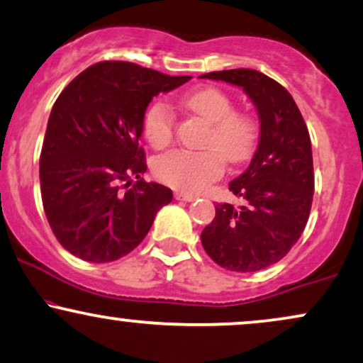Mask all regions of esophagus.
I'll use <instances>...</instances> for the list:
<instances>
[{"label": "esophagus", "mask_w": 363, "mask_h": 363, "mask_svg": "<svg viewBox=\"0 0 363 363\" xmlns=\"http://www.w3.org/2000/svg\"><path fill=\"white\" fill-rule=\"evenodd\" d=\"M176 199L177 201H187V203H191V201H194L196 199V196L194 194H189V193H182V191H177L176 194Z\"/></svg>", "instance_id": "1"}]
</instances>
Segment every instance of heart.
Returning a JSON list of instances; mask_svg holds the SVG:
<instances>
[{"mask_svg":"<svg viewBox=\"0 0 363 363\" xmlns=\"http://www.w3.org/2000/svg\"><path fill=\"white\" fill-rule=\"evenodd\" d=\"M186 110L209 123L201 152L172 150L155 157L154 174L174 189L199 193L223 174L225 159L240 164L248 159L259 138V126L247 113L233 111V101L216 87H201L182 99ZM143 133L154 148H165L176 133V118L164 101L148 108Z\"/></svg>","mask_w":363,"mask_h":363,"instance_id":"1","label":"heart"}]
</instances>
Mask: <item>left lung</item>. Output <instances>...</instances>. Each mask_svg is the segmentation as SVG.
I'll use <instances>...</instances> for the list:
<instances>
[{"label": "left lung", "mask_w": 363, "mask_h": 363, "mask_svg": "<svg viewBox=\"0 0 363 363\" xmlns=\"http://www.w3.org/2000/svg\"><path fill=\"white\" fill-rule=\"evenodd\" d=\"M203 79L240 86L259 111L260 138L252 162L230 182L245 203L216 204V216L201 233L204 250L233 272H257L276 264L298 242L314 193L308 126L286 87L253 69L203 74Z\"/></svg>", "instance_id": "1"}]
</instances>
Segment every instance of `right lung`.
<instances>
[{
    "mask_svg": "<svg viewBox=\"0 0 363 363\" xmlns=\"http://www.w3.org/2000/svg\"><path fill=\"white\" fill-rule=\"evenodd\" d=\"M189 79L106 60L57 98L42 145L40 189L50 228L72 255L94 264L121 259L172 201L169 187L143 181L138 138L152 98Z\"/></svg>",
    "mask_w": 363,
    "mask_h": 363,
    "instance_id": "1",
    "label": "right lung"
}]
</instances>
